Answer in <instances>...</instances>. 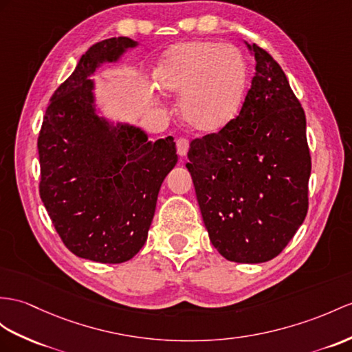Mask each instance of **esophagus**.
Masks as SVG:
<instances>
[{
    "label": "esophagus",
    "instance_id": "34e87169",
    "mask_svg": "<svg viewBox=\"0 0 352 352\" xmlns=\"http://www.w3.org/2000/svg\"><path fill=\"white\" fill-rule=\"evenodd\" d=\"M176 149H177L179 155L186 157L188 149H190V142H188L186 139H177L176 140Z\"/></svg>",
    "mask_w": 352,
    "mask_h": 352
}]
</instances>
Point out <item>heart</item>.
Segmentation results:
<instances>
[{
	"mask_svg": "<svg viewBox=\"0 0 352 352\" xmlns=\"http://www.w3.org/2000/svg\"><path fill=\"white\" fill-rule=\"evenodd\" d=\"M153 80L179 98L184 121L197 131L215 133L237 116L250 85L241 50L215 41H184L158 59Z\"/></svg>",
	"mask_w": 352,
	"mask_h": 352,
	"instance_id": "1",
	"label": "heart"
}]
</instances>
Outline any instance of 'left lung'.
<instances>
[{
    "label": "left lung",
    "instance_id": "left-lung-1",
    "mask_svg": "<svg viewBox=\"0 0 352 352\" xmlns=\"http://www.w3.org/2000/svg\"><path fill=\"white\" fill-rule=\"evenodd\" d=\"M255 73L241 113L191 142L186 168L212 245L234 263L282 252L307 213L311 155L305 111L280 65L245 41Z\"/></svg>",
    "mask_w": 352,
    "mask_h": 352
}]
</instances>
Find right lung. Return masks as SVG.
I'll return each mask as SVG.
<instances>
[{"label": "right lung", "mask_w": 352, "mask_h": 352, "mask_svg": "<svg viewBox=\"0 0 352 352\" xmlns=\"http://www.w3.org/2000/svg\"><path fill=\"white\" fill-rule=\"evenodd\" d=\"M137 46L128 37L91 46L50 98L37 143L40 197L59 237L74 255L104 264L142 250L161 184L177 162L173 137L149 142L140 126L98 109L91 77Z\"/></svg>", "instance_id": "add662e5"}]
</instances>
